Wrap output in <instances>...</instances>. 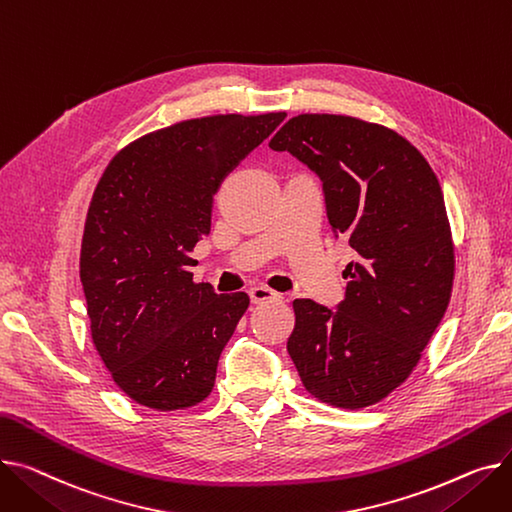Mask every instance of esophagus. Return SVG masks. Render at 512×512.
<instances>
[{
	"label": "esophagus",
	"mask_w": 512,
	"mask_h": 512,
	"mask_svg": "<svg viewBox=\"0 0 512 512\" xmlns=\"http://www.w3.org/2000/svg\"><path fill=\"white\" fill-rule=\"evenodd\" d=\"M249 296H251V302L253 304H261V302H269V300H280L282 294L269 290L265 286H255L249 290Z\"/></svg>",
	"instance_id": "obj_1"
}]
</instances>
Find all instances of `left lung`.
<instances>
[{"instance_id": "left-lung-1", "label": "left lung", "mask_w": 512, "mask_h": 512, "mask_svg": "<svg viewBox=\"0 0 512 512\" xmlns=\"http://www.w3.org/2000/svg\"><path fill=\"white\" fill-rule=\"evenodd\" d=\"M269 148L319 175L335 238L354 255L335 311L292 302L288 354L319 401L379 403L410 377L451 300L455 253L438 179L399 133L344 115L292 117Z\"/></svg>"}]
</instances>
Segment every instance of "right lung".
<instances>
[{
  "instance_id": "right-lung-1",
  "label": "right lung",
  "mask_w": 512,
  "mask_h": 512,
  "mask_svg": "<svg viewBox=\"0 0 512 512\" xmlns=\"http://www.w3.org/2000/svg\"><path fill=\"white\" fill-rule=\"evenodd\" d=\"M286 113L214 115L152 131L102 173L84 224L80 280L94 348L117 387L158 412L206 399L245 292L195 284L189 253L214 195Z\"/></svg>"
}]
</instances>
